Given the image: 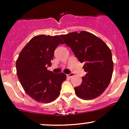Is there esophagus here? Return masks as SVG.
<instances>
[{
  "instance_id": "34e87169",
  "label": "esophagus",
  "mask_w": 129,
  "mask_h": 129,
  "mask_svg": "<svg viewBox=\"0 0 129 129\" xmlns=\"http://www.w3.org/2000/svg\"><path fill=\"white\" fill-rule=\"evenodd\" d=\"M67 75V77H68V78H72V77H73L74 76V74L73 73H70V74H68V75Z\"/></svg>"
}]
</instances>
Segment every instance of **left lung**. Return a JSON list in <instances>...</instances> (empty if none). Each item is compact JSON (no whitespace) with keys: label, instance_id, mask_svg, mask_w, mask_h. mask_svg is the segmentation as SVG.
<instances>
[{"label":"left lung","instance_id":"obj_1","mask_svg":"<svg viewBox=\"0 0 129 129\" xmlns=\"http://www.w3.org/2000/svg\"><path fill=\"white\" fill-rule=\"evenodd\" d=\"M60 36L79 62L85 63L83 69L86 75L82 78L81 85L75 87L76 95L84 100L100 96L110 84L113 73V62L110 48L100 38L85 31Z\"/></svg>","mask_w":129,"mask_h":129}]
</instances>
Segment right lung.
<instances>
[{
    "instance_id": "right-lung-1",
    "label": "right lung",
    "mask_w": 129,
    "mask_h": 129,
    "mask_svg": "<svg viewBox=\"0 0 129 129\" xmlns=\"http://www.w3.org/2000/svg\"><path fill=\"white\" fill-rule=\"evenodd\" d=\"M63 42L59 36L42 35L32 38L16 60L19 81L25 92L36 101L49 103L58 98L66 74L47 70L51 66L54 50Z\"/></svg>"
}]
</instances>
